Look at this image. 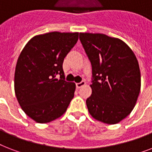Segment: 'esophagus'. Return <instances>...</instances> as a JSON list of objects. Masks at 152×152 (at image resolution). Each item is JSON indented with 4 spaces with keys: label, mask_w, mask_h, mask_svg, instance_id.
Here are the masks:
<instances>
[{
    "label": "esophagus",
    "mask_w": 152,
    "mask_h": 152,
    "mask_svg": "<svg viewBox=\"0 0 152 152\" xmlns=\"http://www.w3.org/2000/svg\"><path fill=\"white\" fill-rule=\"evenodd\" d=\"M86 84V82L85 81H81L80 83H76V88H80L81 87H83Z\"/></svg>",
    "instance_id": "obj_1"
}]
</instances>
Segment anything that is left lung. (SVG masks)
Instances as JSON below:
<instances>
[{
    "instance_id": "1",
    "label": "left lung",
    "mask_w": 152,
    "mask_h": 152,
    "mask_svg": "<svg viewBox=\"0 0 152 152\" xmlns=\"http://www.w3.org/2000/svg\"><path fill=\"white\" fill-rule=\"evenodd\" d=\"M80 39L92 66V93L86 100L95 120L114 125L134 108L141 78L133 51L118 38L99 33H80Z\"/></svg>"
}]
</instances>
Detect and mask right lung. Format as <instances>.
Returning <instances> with one entry per match:
<instances>
[{
    "instance_id": "add662e5",
    "label": "right lung",
    "mask_w": 152,
    "mask_h": 152,
    "mask_svg": "<svg viewBox=\"0 0 152 152\" xmlns=\"http://www.w3.org/2000/svg\"><path fill=\"white\" fill-rule=\"evenodd\" d=\"M78 36V32L58 31L35 35L18 57L15 96L24 113L36 122L44 124L59 118L73 99L76 84L64 80L62 64Z\"/></svg>"
}]
</instances>
